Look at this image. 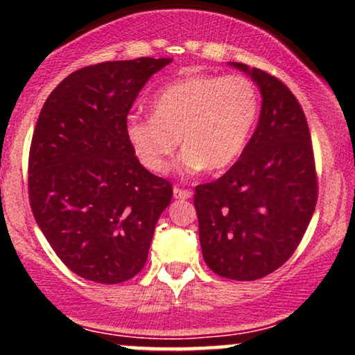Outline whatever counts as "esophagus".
<instances>
[{
    "label": "esophagus",
    "instance_id": "1",
    "mask_svg": "<svg viewBox=\"0 0 355 355\" xmlns=\"http://www.w3.org/2000/svg\"><path fill=\"white\" fill-rule=\"evenodd\" d=\"M173 197L175 198H180V200H187V198H191V191L175 187V189H173Z\"/></svg>",
    "mask_w": 355,
    "mask_h": 355
}]
</instances>
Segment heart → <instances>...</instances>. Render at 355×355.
I'll return each instance as SVG.
<instances>
[{"label":"heart","mask_w":355,"mask_h":355,"mask_svg":"<svg viewBox=\"0 0 355 355\" xmlns=\"http://www.w3.org/2000/svg\"><path fill=\"white\" fill-rule=\"evenodd\" d=\"M153 115L130 116L126 137L155 173H166L180 145L182 168L197 173L227 168L242 155L260 110L255 85L240 75H190L155 96Z\"/></svg>","instance_id":"heart-1"}]
</instances>
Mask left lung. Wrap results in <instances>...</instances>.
Returning <instances> with one entry per match:
<instances>
[{
	"instance_id": "1",
	"label": "left lung",
	"mask_w": 355,
	"mask_h": 355,
	"mask_svg": "<svg viewBox=\"0 0 355 355\" xmlns=\"http://www.w3.org/2000/svg\"><path fill=\"white\" fill-rule=\"evenodd\" d=\"M247 73L262 95L259 125L218 180L195 189L205 263L232 280H257L282 267L299 247L315 210L317 173L307 120L280 80Z\"/></svg>"
}]
</instances>
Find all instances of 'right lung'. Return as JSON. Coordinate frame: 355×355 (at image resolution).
<instances>
[{
    "mask_svg": "<svg viewBox=\"0 0 355 355\" xmlns=\"http://www.w3.org/2000/svg\"><path fill=\"white\" fill-rule=\"evenodd\" d=\"M172 58L107 61L73 71L44 101L28 160L35 220L76 275L120 284L145 267L172 183L150 173L126 137L140 89Z\"/></svg>",
    "mask_w": 355,
    "mask_h": 355,
    "instance_id": "obj_1",
    "label": "right lung"
}]
</instances>
